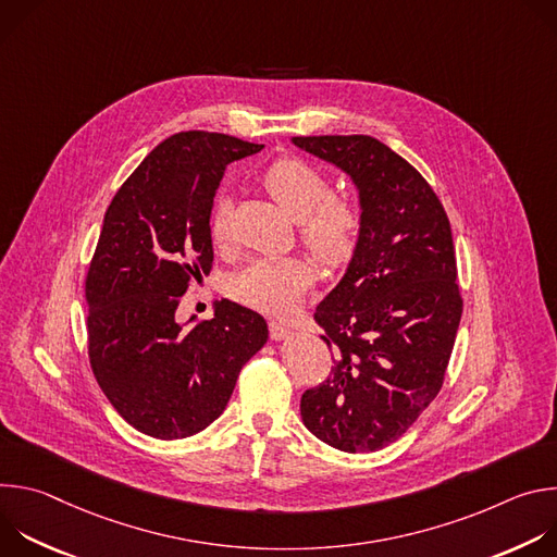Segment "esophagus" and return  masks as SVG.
I'll list each match as a JSON object with an SVG mask.
<instances>
[{
  "label": "esophagus",
  "instance_id": "obj_1",
  "mask_svg": "<svg viewBox=\"0 0 557 557\" xmlns=\"http://www.w3.org/2000/svg\"><path fill=\"white\" fill-rule=\"evenodd\" d=\"M269 333H271V339H288L290 337V329L284 324V322H269Z\"/></svg>",
  "mask_w": 557,
  "mask_h": 557
}]
</instances>
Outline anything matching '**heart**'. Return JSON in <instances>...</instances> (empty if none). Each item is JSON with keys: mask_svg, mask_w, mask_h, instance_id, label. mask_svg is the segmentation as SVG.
I'll return each instance as SVG.
<instances>
[{"mask_svg": "<svg viewBox=\"0 0 557 557\" xmlns=\"http://www.w3.org/2000/svg\"><path fill=\"white\" fill-rule=\"evenodd\" d=\"M264 189L295 218L299 240L326 267L337 269L357 253L366 213L359 200L335 194L331 178L297 156H282L262 174ZM209 235L215 247L231 237V200L222 194L209 213ZM314 282V269L301 258L256 260L231 280V293L247 306L273 314L293 312Z\"/></svg>", "mask_w": 557, "mask_h": 557, "instance_id": "obj_1", "label": "heart"}]
</instances>
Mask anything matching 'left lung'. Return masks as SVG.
I'll return each instance as SVG.
<instances>
[{
  "label": "left lung",
  "instance_id": "1",
  "mask_svg": "<svg viewBox=\"0 0 557 557\" xmlns=\"http://www.w3.org/2000/svg\"><path fill=\"white\" fill-rule=\"evenodd\" d=\"M293 143L350 174L366 213L348 273L314 310L335 363L301 394V419L342 451H376L412 428L445 381L462 314L449 218L430 183L372 136Z\"/></svg>",
  "mask_w": 557,
  "mask_h": 557
}]
</instances>
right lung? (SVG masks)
Returning a JSON list of instances; mask_svg holds the SVG:
<instances>
[{"instance_id": "right-lung-1", "label": "right lung", "mask_w": 557, "mask_h": 557, "mask_svg": "<svg viewBox=\"0 0 557 557\" xmlns=\"http://www.w3.org/2000/svg\"><path fill=\"white\" fill-rule=\"evenodd\" d=\"M262 147L178 132L147 153L106 211L86 275L88 357L108 401L147 436L176 441L213 423L267 344L264 317L226 299L213 320L189 331L176 322L194 277L213 267L209 213L222 174Z\"/></svg>"}]
</instances>
